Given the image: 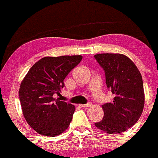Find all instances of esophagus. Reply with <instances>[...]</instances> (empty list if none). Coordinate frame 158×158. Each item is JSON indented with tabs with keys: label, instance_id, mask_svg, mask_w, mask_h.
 <instances>
[{
	"label": "esophagus",
	"instance_id": "obj_1",
	"mask_svg": "<svg viewBox=\"0 0 158 158\" xmlns=\"http://www.w3.org/2000/svg\"><path fill=\"white\" fill-rule=\"evenodd\" d=\"M79 106H80L81 107H83V108H84V107H90L91 106V103H87V104H80Z\"/></svg>",
	"mask_w": 158,
	"mask_h": 158
}]
</instances>
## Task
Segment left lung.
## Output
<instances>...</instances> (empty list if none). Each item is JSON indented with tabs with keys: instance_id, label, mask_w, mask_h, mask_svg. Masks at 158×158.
Returning <instances> with one entry per match:
<instances>
[{
	"instance_id": "8db88e82",
	"label": "left lung",
	"mask_w": 158,
	"mask_h": 158,
	"mask_svg": "<svg viewBox=\"0 0 158 158\" xmlns=\"http://www.w3.org/2000/svg\"><path fill=\"white\" fill-rule=\"evenodd\" d=\"M94 58L104 70L107 88L115 96L112 103L102 106L104 115L94 124L110 134L122 133L134 125L143 112V78L136 66L125 55L103 53L95 55Z\"/></svg>"
}]
</instances>
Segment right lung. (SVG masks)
Returning <instances> with one entry per match:
<instances>
[{
  "label": "right lung",
  "mask_w": 158,
  "mask_h": 158,
  "mask_svg": "<svg viewBox=\"0 0 158 158\" xmlns=\"http://www.w3.org/2000/svg\"><path fill=\"white\" fill-rule=\"evenodd\" d=\"M81 55L45 57L34 64L21 83L19 95L27 124L36 132L57 136L70 125L75 106L61 101L65 77L82 60Z\"/></svg>",
  "instance_id": "add662e5"
}]
</instances>
